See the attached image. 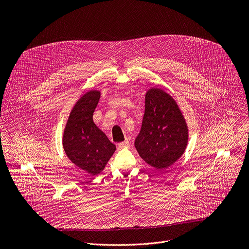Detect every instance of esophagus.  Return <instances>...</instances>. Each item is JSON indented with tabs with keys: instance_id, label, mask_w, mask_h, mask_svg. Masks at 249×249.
Masks as SVG:
<instances>
[{
	"instance_id": "esophagus-1",
	"label": "esophagus",
	"mask_w": 249,
	"mask_h": 249,
	"mask_svg": "<svg viewBox=\"0 0 249 249\" xmlns=\"http://www.w3.org/2000/svg\"><path fill=\"white\" fill-rule=\"evenodd\" d=\"M129 145H130V142H129L128 139H126L124 142H121V143L118 144V147L120 149H126V148L129 147Z\"/></svg>"
}]
</instances>
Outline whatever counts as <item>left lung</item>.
Instances as JSON below:
<instances>
[{"instance_id": "obj_1", "label": "left lung", "mask_w": 249, "mask_h": 249, "mask_svg": "<svg viewBox=\"0 0 249 249\" xmlns=\"http://www.w3.org/2000/svg\"><path fill=\"white\" fill-rule=\"evenodd\" d=\"M188 127L176 101L160 89H150L145 114L135 148L140 157L157 169L167 168L185 152Z\"/></svg>"}]
</instances>
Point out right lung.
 Masks as SVG:
<instances>
[{
	"mask_svg": "<svg viewBox=\"0 0 249 249\" xmlns=\"http://www.w3.org/2000/svg\"><path fill=\"white\" fill-rule=\"evenodd\" d=\"M99 98V90L85 93L71 111L63 134V148L69 160L90 175L99 174L116 150L92 120Z\"/></svg>",
	"mask_w": 249,
	"mask_h": 249,
	"instance_id": "1",
	"label": "right lung"
}]
</instances>
